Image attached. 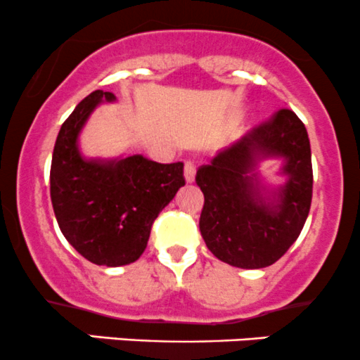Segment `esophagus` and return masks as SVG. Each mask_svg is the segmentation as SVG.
<instances>
[{
	"instance_id": "1",
	"label": "esophagus",
	"mask_w": 360,
	"mask_h": 360,
	"mask_svg": "<svg viewBox=\"0 0 360 360\" xmlns=\"http://www.w3.org/2000/svg\"><path fill=\"white\" fill-rule=\"evenodd\" d=\"M195 176H196V167L193 162H186L184 164V179H186V183H193L195 181Z\"/></svg>"
}]
</instances>
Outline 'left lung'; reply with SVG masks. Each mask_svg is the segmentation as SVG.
I'll use <instances>...</instances> for the list:
<instances>
[{
  "instance_id": "obj_1",
  "label": "left lung",
  "mask_w": 360,
  "mask_h": 360,
  "mask_svg": "<svg viewBox=\"0 0 360 360\" xmlns=\"http://www.w3.org/2000/svg\"><path fill=\"white\" fill-rule=\"evenodd\" d=\"M282 158L285 185L266 188L257 164ZM205 196L200 232L207 248L231 266L264 268L282 258L301 234L313 198L311 145L304 122L280 109L224 148L196 172Z\"/></svg>"
}]
</instances>
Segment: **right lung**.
<instances>
[{
    "label": "right lung",
    "instance_id": "obj_1",
    "mask_svg": "<svg viewBox=\"0 0 360 360\" xmlns=\"http://www.w3.org/2000/svg\"><path fill=\"white\" fill-rule=\"evenodd\" d=\"M114 101L104 90L86 96L63 122L51 162V201L59 229L85 259L101 266L136 262L153 220L184 186L183 162L82 155L78 136L86 120L98 104Z\"/></svg>",
    "mask_w": 360,
    "mask_h": 360
}]
</instances>
